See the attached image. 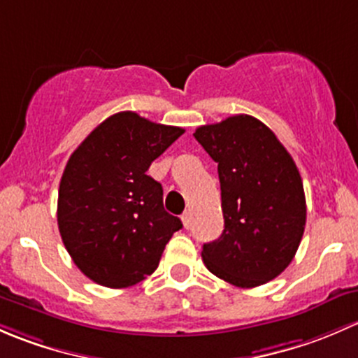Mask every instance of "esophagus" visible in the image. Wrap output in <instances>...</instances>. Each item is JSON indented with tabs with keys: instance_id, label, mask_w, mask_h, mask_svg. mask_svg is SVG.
<instances>
[{
	"instance_id": "1",
	"label": "esophagus",
	"mask_w": 358,
	"mask_h": 358,
	"mask_svg": "<svg viewBox=\"0 0 358 358\" xmlns=\"http://www.w3.org/2000/svg\"><path fill=\"white\" fill-rule=\"evenodd\" d=\"M180 220H182V226H184V227H186V229H187V227H189L191 213H189V212H184V213H182V217H180Z\"/></svg>"
}]
</instances>
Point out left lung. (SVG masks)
Segmentation results:
<instances>
[{"mask_svg": "<svg viewBox=\"0 0 358 358\" xmlns=\"http://www.w3.org/2000/svg\"><path fill=\"white\" fill-rule=\"evenodd\" d=\"M196 141L217 162L224 231L201 259L217 278L255 288L291 264L307 220L303 182L274 132L252 115L201 125Z\"/></svg>", "mask_w": 358, "mask_h": 358, "instance_id": "left-lung-1", "label": "left lung"}]
</instances>
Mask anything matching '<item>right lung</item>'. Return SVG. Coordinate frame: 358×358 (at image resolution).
Returning a JSON list of instances; mask_svg holds the SVG:
<instances>
[{"instance_id":"1","label":"right lung","mask_w":358,"mask_h":358,"mask_svg":"<svg viewBox=\"0 0 358 358\" xmlns=\"http://www.w3.org/2000/svg\"><path fill=\"white\" fill-rule=\"evenodd\" d=\"M182 132L119 112L70 155L58 189V229L91 281L127 288L158 267L182 222L165 212L162 184L146 171Z\"/></svg>"}]
</instances>
